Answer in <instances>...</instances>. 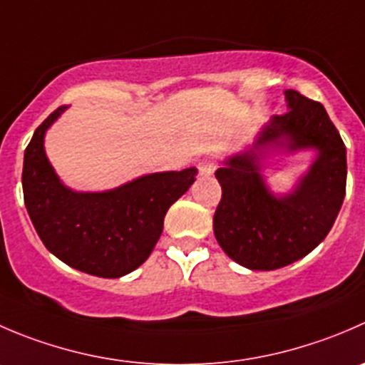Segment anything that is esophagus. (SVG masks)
Returning <instances> with one entry per match:
<instances>
[{"label": "esophagus", "instance_id": "esophagus-1", "mask_svg": "<svg viewBox=\"0 0 365 365\" xmlns=\"http://www.w3.org/2000/svg\"><path fill=\"white\" fill-rule=\"evenodd\" d=\"M197 169H200L201 175H212L215 171V160L212 157L201 158L200 164H197Z\"/></svg>", "mask_w": 365, "mask_h": 365}]
</instances>
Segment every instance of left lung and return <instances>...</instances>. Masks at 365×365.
Returning <instances> with one entry per match:
<instances>
[{
  "label": "left lung",
  "mask_w": 365,
  "mask_h": 365,
  "mask_svg": "<svg viewBox=\"0 0 365 365\" xmlns=\"http://www.w3.org/2000/svg\"><path fill=\"white\" fill-rule=\"evenodd\" d=\"M289 112L272 118L250 151L215 171L222 196L214 214L219 246L253 271L285 267L309 255L334 226L346 194V146L319 101L285 91ZM269 145L316 147L320 157L291 197L274 198L257 173Z\"/></svg>",
  "instance_id": "8db88e82"
}]
</instances>
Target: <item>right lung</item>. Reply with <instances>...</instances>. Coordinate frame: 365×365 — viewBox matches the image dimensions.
<instances>
[{
	"label": "right lung",
	"instance_id": "add662e5",
	"mask_svg": "<svg viewBox=\"0 0 365 365\" xmlns=\"http://www.w3.org/2000/svg\"><path fill=\"white\" fill-rule=\"evenodd\" d=\"M56 108L24 150L23 194L42 244L71 267L119 278L139 267L160 239L169 207L196 180V169L155 173L108 192H73L56 178L44 153V133Z\"/></svg>",
	"mask_w": 365,
	"mask_h": 365
}]
</instances>
